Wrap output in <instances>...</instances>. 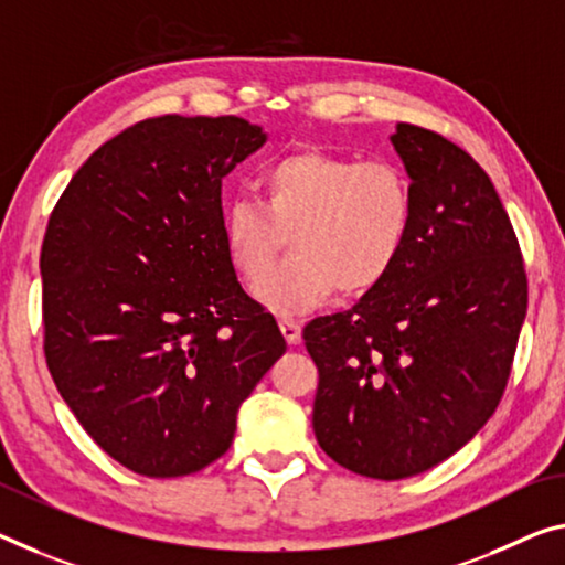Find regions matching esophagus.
Instances as JSON below:
<instances>
[{
    "mask_svg": "<svg viewBox=\"0 0 565 565\" xmlns=\"http://www.w3.org/2000/svg\"><path fill=\"white\" fill-rule=\"evenodd\" d=\"M280 331L285 335V341H288L290 345L300 341V323L290 316H280Z\"/></svg>",
    "mask_w": 565,
    "mask_h": 565,
    "instance_id": "esophagus-1",
    "label": "esophagus"
}]
</instances>
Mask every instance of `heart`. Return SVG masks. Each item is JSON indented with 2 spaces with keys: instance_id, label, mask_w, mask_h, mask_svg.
<instances>
[{
  "instance_id": "b5f03b06",
  "label": "heart",
  "mask_w": 565,
  "mask_h": 565,
  "mask_svg": "<svg viewBox=\"0 0 565 565\" xmlns=\"http://www.w3.org/2000/svg\"><path fill=\"white\" fill-rule=\"evenodd\" d=\"M257 199L237 196L224 206L222 239L230 265L255 285L291 234L294 255L255 290L275 312H302L335 288L341 295L379 288L412 234V184L386 159L285 153L259 169Z\"/></svg>"
}]
</instances>
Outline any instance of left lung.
I'll return each mask as SVG.
<instances>
[{"label": "left lung", "mask_w": 565, "mask_h": 565, "mask_svg": "<svg viewBox=\"0 0 565 565\" xmlns=\"http://www.w3.org/2000/svg\"><path fill=\"white\" fill-rule=\"evenodd\" d=\"M392 141L414 196L404 255L351 310L302 328L318 445L376 480L429 470L484 427L527 310L515 230L480 163L422 126L398 124Z\"/></svg>", "instance_id": "1"}]
</instances>
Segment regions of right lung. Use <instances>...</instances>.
Here are the masks:
<instances>
[{
    "mask_svg": "<svg viewBox=\"0 0 565 565\" xmlns=\"http://www.w3.org/2000/svg\"><path fill=\"white\" fill-rule=\"evenodd\" d=\"M265 143L237 116H161L90 153L42 239V349L75 419L146 477L204 470L285 353L222 239V179Z\"/></svg>",
    "mask_w": 565,
    "mask_h": 565,
    "instance_id": "add662e5",
    "label": "right lung"
}]
</instances>
